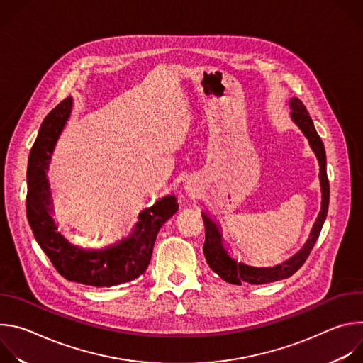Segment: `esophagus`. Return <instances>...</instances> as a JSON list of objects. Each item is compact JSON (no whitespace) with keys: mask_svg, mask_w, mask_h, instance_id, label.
I'll use <instances>...</instances> for the list:
<instances>
[{"mask_svg":"<svg viewBox=\"0 0 363 363\" xmlns=\"http://www.w3.org/2000/svg\"><path fill=\"white\" fill-rule=\"evenodd\" d=\"M185 191L188 194H196L198 192V186L194 184V182H186L185 184Z\"/></svg>","mask_w":363,"mask_h":363,"instance_id":"1","label":"esophagus"}]
</instances>
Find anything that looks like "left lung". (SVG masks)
Wrapping results in <instances>:
<instances>
[{
  "label": "left lung",
  "instance_id": "8db88e82",
  "mask_svg": "<svg viewBox=\"0 0 363 363\" xmlns=\"http://www.w3.org/2000/svg\"><path fill=\"white\" fill-rule=\"evenodd\" d=\"M290 118L297 125V128L303 132L306 139L308 140L310 147L315 152L319 162V179H320V191H322V205L319 216L310 231L308 238L303 244V247L293 254L286 262L276 266H254L235 258L227 242L223 238L221 225L211 217L208 213L202 211V220L205 225V244H203V255L213 272H216L224 281L231 284H267L277 280H283L294 274L306 262L310 251H312L315 242L319 238L320 230L328 216L329 208V181L326 174V152L320 136L318 135L313 121L306 111L303 103L297 97H291L289 101Z\"/></svg>",
  "mask_w": 363,
  "mask_h": 363
}]
</instances>
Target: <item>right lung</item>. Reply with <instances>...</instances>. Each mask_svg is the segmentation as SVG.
Returning a JSON list of instances; mask_svg holds the SVG:
<instances>
[{
  "label": "right lung",
  "instance_id": "1",
  "mask_svg": "<svg viewBox=\"0 0 363 363\" xmlns=\"http://www.w3.org/2000/svg\"><path fill=\"white\" fill-rule=\"evenodd\" d=\"M72 108L73 99L67 97L51 111L31 147L27 167V220L38 245L63 277L93 287L123 284L145 273L161 227L179 205L175 195L162 196L139 213L138 223L128 235L103 248H84L59 231L47 172Z\"/></svg>",
  "mask_w": 363,
  "mask_h": 363
}]
</instances>
